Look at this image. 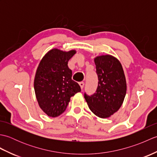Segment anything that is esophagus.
Segmentation results:
<instances>
[{
    "instance_id": "esophagus-1",
    "label": "esophagus",
    "mask_w": 157,
    "mask_h": 157,
    "mask_svg": "<svg viewBox=\"0 0 157 157\" xmlns=\"http://www.w3.org/2000/svg\"><path fill=\"white\" fill-rule=\"evenodd\" d=\"M79 86H80V87H81V89L82 90H83V88H84V82H79Z\"/></svg>"
}]
</instances>
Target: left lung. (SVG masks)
Instances as JSON below:
<instances>
[{"instance_id":"left-lung-1","label":"left lung","mask_w":157,"mask_h":157,"mask_svg":"<svg viewBox=\"0 0 157 157\" xmlns=\"http://www.w3.org/2000/svg\"><path fill=\"white\" fill-rule=\"evenodd\" d=\"M98 83L96 93L84 94L90 111L101 118H108L122 105L127 90L124 71L121 63L112 55L94 58Z\"/></svg>"}]
</instances>
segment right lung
Returning <instances> with one entry per match:
<instances>
[{
    "label": "right lung",
    "instance_id": "obj_1",
    "mask_svg": "<svg viewBox=\"0 0 157 157\" xmlns=\"http://www.w3.org/2000/svg\"><path fill=\"white\" fill-rule=\"evenodd\" d=\"M76 53L53 48L43 56L36 70L34 86L40 107L51 117L65 111L70 98L81 91L78 83L72 80L69 60Z\"/></svg>",
    "mask_w": 157,
    "mask_h": 157
}]
</instances>
